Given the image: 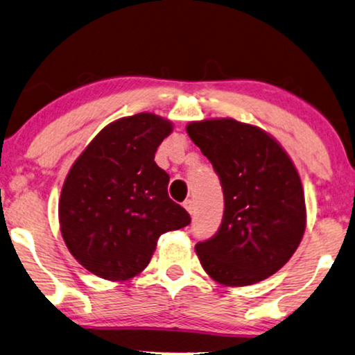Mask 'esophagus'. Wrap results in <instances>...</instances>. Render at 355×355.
Segmentation results:
<instances>
[{
    "label": "esophagus",
    "instance_id": "1",
    "mask_svg": "<svg viewBox=\"0 0 355 355\" xmlns=\"http://www.w3.org/2000/svg\"><path fill=\"white\" fill-rule=\"evenodd\" d=\"M183 206H185L188 214H193V212H195V202H193L191 200H187L185 202H183Z\"/></svg>",
    "mask_w": 355,
    "mask_h": 355
}]
</instances>
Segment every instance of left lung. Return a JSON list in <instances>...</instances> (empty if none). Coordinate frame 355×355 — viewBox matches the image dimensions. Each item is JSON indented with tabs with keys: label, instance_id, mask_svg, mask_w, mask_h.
I'll use <instances>...</instances> for the list:
<instances>
[{
	"label": "left lung",
	"instance_id": "obj_1",
	"mask_svg": "<svg viewBox=\"0 0 355 355\" xmlns=\"http://www.w3.org/2000/svg\"><path fill=\"white\" fill-rule=\"evenodd\" d=\"M187 133L209 159L224 190V217L214 237L196 243L207 276L243 287L268 279L304 237V187L284 148L266 131L234 118H207Z\"/></svg>",
	"mask_w": 355,
	"mask_h": 355
}]
</instances>
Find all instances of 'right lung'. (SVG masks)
Segmentation results:
<instances>
[{"label": "right lung", "instance_id": "right-lung-1", "mask_svg": "<svg viewBox=\"0 0 355 355\" xmlns=\"http://www.w3.org/2000/svg\"><path fill=\"white\" fill-rule=\"evenodd\" d=\"M173 125L136 113L98 131L71 165L58 202L60 230L78 263L107 281L138 276L164 232L190 224L168 198L170 177L154 162Z\"/></svg>", "mask_w": 355, "mask_h": 355}]
</instances>
